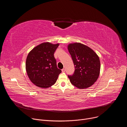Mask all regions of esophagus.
<instances>
[{
    "instance_id": "esophagus-1",
    "label": "esophagus",
    "mask_w": 127,
    "mask_h": 127,
    "mask_svg": "<svg viewBox=\"0 0 127 127\" xmlns=\"http://www.w3.org/2000/svg\"><path fill=\"white\" fill-rule=\"evenodd\" d=\"M62 72H65V69L64 68L62 69Z\"/></svg>"
}]
</instances>
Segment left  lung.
Masks as SVG:
<instances>
[{
  "instance_id": "obj_1",
  "label": "left lung",
  "mask_w": 127,
  "mask_h": 127,
  "mask_svg": "<svg viewBox=\"0 0 127 127\" xmlns=\"http://www.w3.org/2000/svg\"><path fill=\"white\" fill-rule=\"evenodd\" d=\"M68 49L75 66L73 74L68 75L71 84L79 89L91 86L99 75L98 56L92 49L81 43L70 44Z\"/></svg>"
}]
</instances>
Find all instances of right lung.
I'll return each instance as SVG.
<instances>
[{"label":"right lung","mask_w":127,"mask_h":127,"mask_svg":"<svg viewBox=\"0 0 127 127\" xmlns=\"http://www.w3.org/2000/svg\"><path fill=\"white\" fill-rule=\"evenodd\" d=\"M59 45L48 42L42 43L29 53L26 71L30 80L36 86L45 88L56 83L62 72L57 68L54 55Z\"/></svg>","instance_id":"add662e5"}]
</instances>
